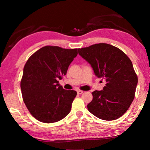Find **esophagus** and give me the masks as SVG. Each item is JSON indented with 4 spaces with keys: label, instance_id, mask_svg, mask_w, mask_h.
Segmentation results:
<instances>
[{
    "label": "esophagus",
    "instance_id": "34e87169",
    "mask_svg": "<svg viewBox=\"0 0 150 150\" xmlns=\"http://www.w3.org/2000/svg\"><path fill=\"white\" fill-rule=\"evenodd\" d=\"M82 93H83V91H82V90H77V93L78 94H82Z\"/></svg>",
    "mask_w": 150,
    "mask_h": 150
}]
</instances>
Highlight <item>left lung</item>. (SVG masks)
Returning <instances> with one entry per match:
<instances>
[{"instance_id": "left-lung-1", "label": "left lung", "mask_w": 150, "mask_h": 150, "mask_svg": "<svg viewBox=\"0 0 150 150\" xmlns=\"http://www.w3.org/2000/svg\"><path fill=\"white\" fill-rule=\"evenodd\" d=\"M78 52L91 65L95 75L106 82L103 90L92 92L93 100L87 106L89 111L104 120L119 119L132 103L138 82L131 60L120 49L105 43Z\"/></svg>"}]
</instances>
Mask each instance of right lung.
Instances as JSON below:
<instances>
[{"mask_svg":"<svg viewBox=\"0 0 150 150\" xmlns=\"http://www.w3.org/2000/svg\"><path fill=\"white\" fill-rule=\"evenodd\" d=\"M77 54V49L46 46L27 60L21 88L28 110L37 120L56 122L70 112L77 92L63 89L57 80L66 74Z\"/></svg>","mask_w":150,"mask_h":150,"instance_id":"obj_1","label":"right lung"}]
</instances>
